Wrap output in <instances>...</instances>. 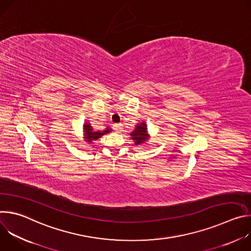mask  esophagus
Wrapping results in <instances>:
<instances>
[{
    "mask_svg": "<svg viewBox=\"0 0 251 251\" xmlns=\"http://www.w3.org/2000/svg\"><path fill=\"white\" fill-rule=\"evenodd\" d=\"M113 129H114L116 132H118V133H119V132L121 131V129H122V128H121V125H120V124H115V125L113 126Z\"/></svg>",
    "mask_w": 251,
    "mask_h": 251,
    "instance_id": "34e87169",
    "label": "esophagus"
}]
</instances>
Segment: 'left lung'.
<instances>
[{"mask_svg":"<svg viewBox=\"0 0 251 251\" xmlns=\"http://www.w3.org/2000/svg\"><path fill=\"white\" fill-rule=\"evenodd\" d=\"M130 136L136 146L144 145L147 141H149L150 134L148 132L147 124L145 123L144 120L136 124L135 129L130 133Z\"/></svg>","mask_w":251,"mask_h":251,"instance_id":"1","label":"left lung"}]
</instances>
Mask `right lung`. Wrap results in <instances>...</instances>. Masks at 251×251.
<instances>
[{"label": "right lung", "instance_id": "obj_1", "mask_svg": "<svg viewBox=\"0 0 251 251\" xmlns=\"http://www.w3.org/2000/svg\"><path fill=\"white\" fill-rule=\"evenodd\" d=\"M111 131H112V129L108 126H107L103 130H94L93 127L91 126V124L85 121L82 126V132H83V140L82 141L88 143V144H91L93 141H96L101 136H103L105 134H108Z\"/></svg>", "mask_w": 251, "mask_h": 251}]
</instances>
